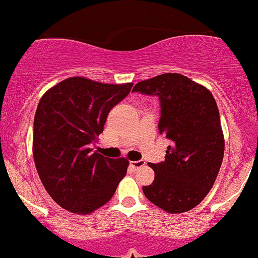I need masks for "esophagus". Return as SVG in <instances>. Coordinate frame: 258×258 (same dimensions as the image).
Here are the masks:
<instances>
[{
  "label": "esophagus",
  "instance_id": "1",
  "mask_svg": "<svg viewBox=\"0 0 258 258\" xmlns=\"http://www.w3.org/2000/svg\"><path fill=\"white\" fill-rule=\"evenodd\" d=\"M144 165H145V162L143 161V159H139V161H133V162H131V167H132L133 169H139V168L144 167Z\"/></svg>",
  "mask_w": 258,
  "mask_h": 258
}]
</instances>
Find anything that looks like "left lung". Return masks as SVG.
<instances>
[{
  "label": "left lung",
  "mask_w": 258,
  "mask_h": 258,
  "mask_svg": "<svg viewBox=\"0 0 258 258\" xmlns=\"http://www.w3.org/2000/svg\"><path fill=\"white\" fill-rule=\"evenodd\" d=\"M132 91L158 97L159 133L171 142L164 162L149 163L155 180L143 187L145 197L169 213L191 210L213 187L224 157L216 100L206 88L175 73L142 81Z\"/></svg>",
  "instance_id": "8db88e82"
}]
</instances>
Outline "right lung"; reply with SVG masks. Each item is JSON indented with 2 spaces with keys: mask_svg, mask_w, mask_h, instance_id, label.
I'll list each match as a JSON object with an SVG mask.
<instances>
[{
  "mask_svg": "<svg viewBox=\"0 0 258 258\" xmlns=\"http://www.w3.org/2000/svg\"><path fill=\"white\" fill-rule=\"evenodd\" d=\"M133 84L71 77L47 90L34 116L33 157L45 189L64 210L89 214L108 202L128 161L94 152L109 110Z\"/></svg>",
  "mask_w": 258,
  "mask_h": 258,
  "instance_id": "1",
  "label": "right lung"
}]
</instances>
